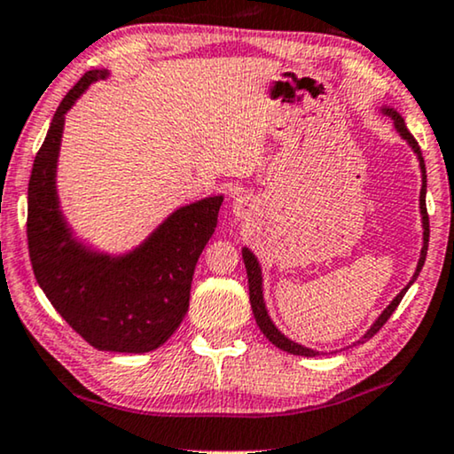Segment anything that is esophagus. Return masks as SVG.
I'll list each match as a JSON object with an SVG mask.
<instances>
[{"mask_svg": "<svg viewBox=\"0 0 454 454\" xmlns=\"http://www.w3.org/2000/svg\"><path fill=\"white\" fill-rule=\"evenodd\" d=\"M248 208H250V200L248 198H244V196L235 198V202H233V213L235 215L244 216L246 213H248Z\"/></svg>", "mask_w": 454, "mask_h": 454, "instance_id": "obj_1", "label": "esophagus"}]
</instances>
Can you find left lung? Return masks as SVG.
<instances>
[{"label":"left lung","mask_w":454,"mask_h":454,"mask_svg":"<svg viewBox=\"0 0 454 454\" xmlns=\"http://www.w3.org/2000/svg\"><path fill=\"white\" fill-rule=\"evenodd\" d=\"M381 114L390 116V119L394 121V127H396V131L400 137H403L407 144L411 145V150L415 152L417 154V160H419V168H421V193H419V213H421V227H423V246H421V254H419V261H417V269L413 273V278H411V281L407 286L403 287L396 294V298L392 300L390 304L386 306L384 310H381V315L378 317V319L373 321V325H371L367 332L363 333L361 340H356L355 344H364L367 342L369 338H373L375 333L380 332L381 325L390 319V315L396 310V306L400 304V300H403L404 294H407V290L411 286L415 284V279L419 278L421 273V267L423 262H426V254H427V241H429V219H427V208H426V192H427V175H426V162H423V156H421V150H419V144H417L413 135L409 133L407 125H404V119L403 116L398 114L396 110L390 108V106H381ZM241 258H244V264H246V273H248V287H250V304H252V313H254V319H256V325L261 327V332L267 335V340L270 344H275L278 348L290 352V355H298V356H317L319 355V350H313L309 348V346H302L298 342H294V340L287 338V335H284L278 329V325H275L273 319H270L269 310H267V304H264V292H262V267L261 262H258V258L254 256V252H252L250 248H241Z\"/></svg>","instance_id":"left-lung-1"}]
</instances>
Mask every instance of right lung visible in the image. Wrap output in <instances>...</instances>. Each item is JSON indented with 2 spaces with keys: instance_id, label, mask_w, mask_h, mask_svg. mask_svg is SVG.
I'll return each instance as SVG.
<instances>
[{
  "instance_id": "obj_1",
  "label": "right lung",
  "mask_w": 454,
  "mask_h": 454,
  "mask_svg": "<svg viewBox=\"0 0 454 454\" xmlns=\"http://www.w3.org/2000/svg\"><path fill=\"white\" fill-rule=\"evenodd\" d=\"M108 68L90 70L58 106L28 181L27 238L43 294L93 348L144 355L162 346L190 309L193 269L213 238L223 196L173 210L133 250L108 254L74 235L58 198L64 116Z\"/></svg>"
}]
</instances>
